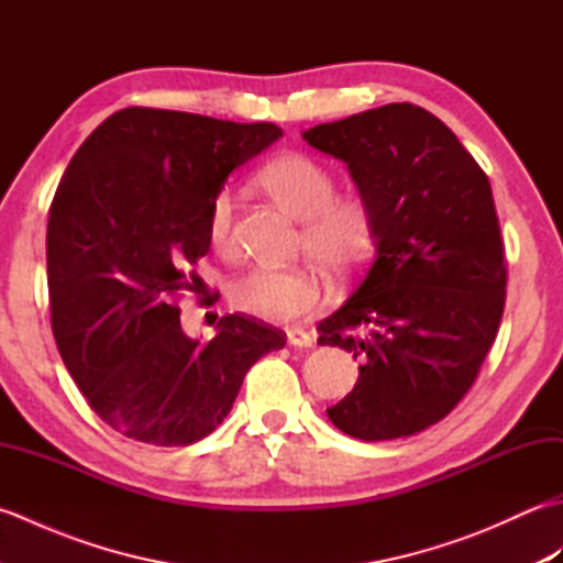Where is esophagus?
<instances>
[{"label": "esophagus", "mask_w": 563, "mask_h": 563, "mask_svg": "<svg viewBox=\"0 0 563 563\" xmlns=\"http://www.w3.org/2000/svg\"><path fill=\"white\" fill-rule=\"evenodd\" d=\"M288 341L290 345H297V349H312L314 345L312 333L305 329H288Z\"/></svg>", "instance_id": "34e87169"}]
</instances>
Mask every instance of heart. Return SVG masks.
<instances>
[{"label": "heart", "mask_w": 563, "mask_h": 563, "mask_svg": "<svg viewBox=\"0 0 563 563\" xmlns=\"http://www.w3.org/2000/svg\"><path fill=\"white\" fill-rule=\"evenodd\" d=\"M275 202L305 220L300 246L307 256L336 278H349L365 266L377 244V210L365 196H336V176L329 166L302 152L273 159L258 176ZM236 202L232 190L214 194L208 208V242L220 254L234 249ZM324 285L309 268L254 266L230 285V302L236 312L261 321L302 319L319 307Z\"/></svg>", "instance_id": "1"}]
</instances>
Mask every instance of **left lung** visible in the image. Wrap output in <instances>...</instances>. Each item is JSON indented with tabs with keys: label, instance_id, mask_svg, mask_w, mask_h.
I'll list each match as a JSON object with an SVG mask.
<instances>
[{
	"label": "left lung",
	"instance_id": "8db88e82",
	"mask_svg": "<svg viewBox=\"0 0 563 563\" xmlns=\"http://www.w3.org/2000/svg\"><path fill=\"white\" fill-rule=\"evenodd\" d=\"M305 140L349 164L377 210V254L321 345L361 357L351 394L327 411L367 442L442 421L496 341L506 307V246L488 176L452 130L413 103L321 123Z\"/></svg>",
	"mask_w": 563,
	"mask_h": 563
}]
</instances>
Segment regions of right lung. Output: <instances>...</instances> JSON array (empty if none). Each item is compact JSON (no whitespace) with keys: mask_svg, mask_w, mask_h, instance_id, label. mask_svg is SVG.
Here are the masks:
<instances>
[{"mask_svg":"<svg viewBox=\"0 0 563 563\" xmlns=\"http://www.w3.org/2000/svg\"><path fill=\"white\" fill-rule=\"evenodd\" d=\"M283 135L273 123L130 106L81 142L47 212L57 351L103 423L159 448L210 435L246 369L285 333L244 314L206 345L178 297L202 292L208 208L227 176ZM202 300V297H198Z\"/></svg>","mask_w":563,"mask_h":563,"instance_id":"1","label":"right lung"}]
</instances>
